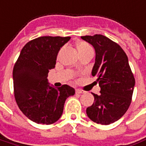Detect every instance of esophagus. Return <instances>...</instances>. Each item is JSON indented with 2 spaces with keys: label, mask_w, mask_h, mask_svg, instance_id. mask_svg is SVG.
<instances>
[{
  "label": "esophagus",
  "mask_w": 146,
  "mask_h": 146,
  "mask_svg": "<svg viewBox=\"0 0 146 146\" xmlns=\"http://www.w3.org/2000/svg\"><path fill=\"white\" fill-rule=\"evenodd\" d=\"M75 92H76V93H78V94H81V93H84V91L83 90H81V89H76V90H75Z\"/></svg>",
  "instance_id": "34e87169"
}]
</instances>
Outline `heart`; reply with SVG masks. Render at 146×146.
<instances>
[{
    "instance_id": "1",
    "label": "heart",
    "mask_w": 146,
    "mask_h": 146,
    "mask_svg": "<svg viewBox=\"0 0 146 146\" xmlns=\"http://www.w3.org/2000/svg\"><path fill=\"white\" fill-rule=\"evenodd\" d=\"M77 49L79 55L86 54V53H89V52H92V48L91 47V46L88 44L87 42H82V41L78 42Z\"/></svg>"
}]
</instances>
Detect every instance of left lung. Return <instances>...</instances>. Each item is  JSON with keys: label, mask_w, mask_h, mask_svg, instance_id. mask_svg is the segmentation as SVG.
<instances>
[{"label": "left lung", "mask_w": 146, "mask_h": 146, "mask_svg": "<svg viewBox=\"0 0 146 146\" xmlns=\"http://www.w3.org/2000/svg\"><path fill=\"white\" fill-rule=\"evenodd\" d=\"M96 51L92 75L98 78L100 94L94 96V103L86 109L90 120L97 124H112L128 109L135 80L125 52L117 43L103 35L85 36Z\"/></svg>", "instance_id": "8db88e82"}]
</instances>
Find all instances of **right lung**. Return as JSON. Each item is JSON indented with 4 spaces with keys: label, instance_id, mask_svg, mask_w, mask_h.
Instances as JSON below:
<instances>
[{
    "label": "right lung",
    "instance_id": "add662e5",
    "mask_svg": "<svg viewBox=\"0 0 146 146\" xmlns=\"http://www.w3.org/2000/svg\"><path fill=\"white\" fill-rule=\"evenodd\" d=\"M70 36H41L28 42L13 68L14 93L24 114L37 124H51L61 117L67 98L74 89L49 86V70L55 68L58 52Z\"/></svg>",
    "mask_w": 146,
    "mask_h": 146
}]
</instances>
